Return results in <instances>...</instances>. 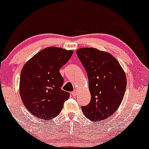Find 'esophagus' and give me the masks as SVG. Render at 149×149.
<instances>
[{"label": "esophagus", "mask_w": 149, "mask_h": 149, "mask_svg": "<svg viewBox=\"0 0 149 149\" xmlns=\"http://www.w3.org/2000/svg\"><path fill=\"white\" fill-rule=\"evenodd\" d=\"M72 96H74V97H76V96L77 95V91L74 90L72 92Z\"/></svg>", "instance_id": "34e87169"}]
</instances>
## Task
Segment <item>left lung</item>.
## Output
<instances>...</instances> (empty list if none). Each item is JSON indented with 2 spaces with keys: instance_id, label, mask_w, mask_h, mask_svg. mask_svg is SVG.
<instances>
[{
  "instance_id": "left-lung-1",
  "label": "left lung",
  "mask_w": 149,
  "mask_h": 149,
  "mask_svg": "<svg viewBox=\"0 0 149 149\" xmlns=\"http://www.w3.org/2000/svg\"><path fill=\"white\" fill-rule=\"evenodd\" d=\"M77 55L86 70L91 101L81 106L92 121L106 119L117 110L126 87V78L119 62L109 53L92 47L80 48Z\"/></svg>"
}]
</instances>
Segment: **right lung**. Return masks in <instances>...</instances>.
Returning <instances> with one entry per match:
<instances>
[{
    "label": "right lung",
    "mask_w": 149,
    "mask_h": 149,
    "mask_svg": "<svg viewBox=\"0 0 149 149\" xmlns=\"http://www.w3.org/2000/svg\"><path fill=\"white\" fill-rule=\"evenodd\" d=\"M72 51L49 47L42 49L24 65L20 78V94L28 111L45 120L56 117L70 94L62 90L64 79L60 69Z\"/></svg>",
    "instance_id": "obj_1"
}]
</instances>
